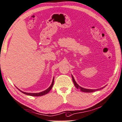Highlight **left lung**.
I'll return each mask as SVG.
<instances>
[{"mask_svg":"<svg viewBox=\"0 0 122 122\" xmlns=\"http://www.w3.org/2000/svg\"><path fill=\"white\" fill-rule=\"evenodd\" d=\"M72 80H73V82L74 85H75V86L77 88V89H79L80 90H81V92H95V91H97V90H99V89H95V90H92V89H85V88H81V86H80L79 85L77 84V83L76 82L75 80H74L73 77L72 75Z\"/></svg>","mask_w":122,"mask_h":122,"instance_id":"8db88e82","label":"left lung"}]
</instances>
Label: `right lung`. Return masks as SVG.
Segmentation results:
<instances>
[{"instance_id":"right-lung-1","label":"right lung","mask_w":122,"mask_h":122,"mask_svg":"<svg viewBox=\"0 0 122 122\" xmlns=\"http://www.w3.org/2000/svg\"><path fill=\"white\" fill-rule=\"evenodd\" d=\"M54 78L53 79V80H52V84H51V85H50L49 88L48 89H47L45 90V91H44V92H39V93H27V92H22V91H21V90H20V91L21 92H22V93L26 94V95H30V96H43V95H45V94H46L47 93H48V92H50V90L52 88V86H53V84H54Z\"/></svg>"}]
</instances>
